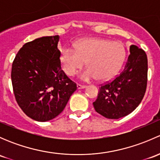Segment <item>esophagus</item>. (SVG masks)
<instances>
[{"label": "esophagus", "mask_w": 160, "mask_h": 160, "mask_svg": "<svg viewBox=\"0 0 160 160\" xmlns=\"http://www.w3.org/2000/svg\"><path fill=\"white\" fill-rule=\"evenodd\" d=\"M77 89H84V88H87V86H85V85H81V84H77Z\"/></svg>", "instance_id": "obj_1"}]
</instances>
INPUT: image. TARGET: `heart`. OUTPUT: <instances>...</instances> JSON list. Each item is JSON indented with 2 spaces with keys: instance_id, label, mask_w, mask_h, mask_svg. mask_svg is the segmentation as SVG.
<instances>
[{
  "instance_id": "b5f03b06",
  "label": "heart",
  "mask_w": 160,
  "mask_h": 160,
  "mask_svg": "<svg viewBox=\"0 0 160 160\" xmlns=\"http://www.w3.org/2000/svg\"><path fill=\"white\" fill-rule=\"evenodd\" d=\"M126 56L122 43L102 38H87L76 44L75 49L64 48L60 51L62 70L73 76L85 64L86 69L80 74L84 81L107 80L114 77L121 68Z\"/></svg>"
}]
</instances>
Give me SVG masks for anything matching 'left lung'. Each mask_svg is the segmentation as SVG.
Segmentation results:
<instances>
[{
	"label": "left lung",
	"instance_id": "obj_1",
	"mask_svg": "<svg viewBox=\"0 0 160 160\" xmlns=\"http://www.w3.org/2000/svg\"><path fill=\"white\" fill-rule=\"evenodd\" d=\"M147 77V56L144 50L132 45L122 72L99 88L98 98L93 103L95 111L109 119L129 114L143 99Z\"/></svg>",
	"mask_w": 160,
	"mask_h": 160
}]
</instances>
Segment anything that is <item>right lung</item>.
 I'll use <instances>...</instances> for the list:
<instances>
[{
  "mask_svg": "<svg viewBox=\"0 0 160 160\" xmlns=\"http://www.w3.org/2000/svg\"><path fill=\"white\" fill-rule=\"evenodd\" d=\"M59 35L27 42L12 63L11 81L18 104L38 122H47L65 108L77 84L61 69Z\"/></svg>",
  "mask_w": 160,
  "mask_h": 160,
  "instance_id": "right-lung-1",
  "label": "right lung"
}]
</instances>
